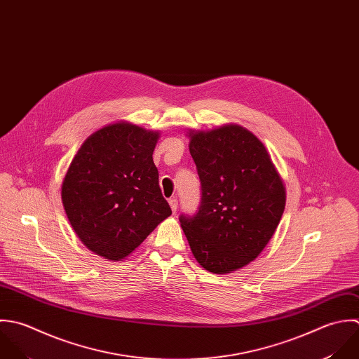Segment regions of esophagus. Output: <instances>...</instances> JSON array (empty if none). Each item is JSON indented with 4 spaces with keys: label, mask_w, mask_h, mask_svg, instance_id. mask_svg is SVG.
Listing matches in <instances>:
<instances>
[{
    "label": "esophagus",
    "mask_w": 359,
    "mask_h": 359,
    "mask_svg": "<svg viewBox=\"0 0 359 359\" xmlns=\"http://www.w3.org/2000/svg\"><path fill=\"white\" fill-rule=\"evenodd\" d=\"M168 203H170V208H171L172 213H175L177 209H178V201H177V198H171V199L168 201Z\"/></svg>",
    "instance_id": "1"
}]
</instances>
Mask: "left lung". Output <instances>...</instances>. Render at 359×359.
Listing matches in <instances>:
<instances>
[{"mask_svg": "<svg viewBox=\"0 0 359 359\" xmlns=\"http://www.w3.org/2000/svg\"><path fill=\"white\" fill-rule=\"evenodd\" d=\"M189 136L202 196L196 215H181L180 223L201 266L231 273L255 260L273 237L285 188L263 143L242 126Z\"/></svg>", "mask_w": 359, "mask_h": 359, "instance_id": "8db88e82", "label": "left lung"}]
</instances>
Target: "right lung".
I'll use <instances>...</instances> for the list:
<instances>
[{
  "mask_svg": "<svg viewBox=\"0 0 359 359\" xmlns=\"http://www.w3.org/2000/svg\"><path fill=\"white\" fill-rule=\"evenodd\" d=\"M157 132L118 122L90 135L62 182L68 220L95 253L121 260L171 215L153 163Z\"/></svg>",
  "mask_w": 359,
  "mask_h": 359,
  "instance_id": "obj_1",
  "label": "right lung"
}]
</instances>
